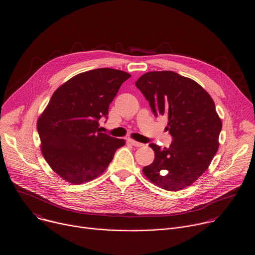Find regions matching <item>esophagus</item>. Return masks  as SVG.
Masks as SVG:
<instances>
[{
    "instance_id": "esophagus-1",
    "label": "esophagus",
    "mask_w": 255,
    "mask_h": 255,
    "mask_svg": "<svg viewBox=\"0 0 255 255\" xmlns=\"http://www.w3.org/2000/svg\"><path fill=\"white\" fill-rule=\"evenodd\" d=\"M128 142H129L130 144L134 145V146H136V147H140V146H143V145H144L143 143L138 142V141H135V140L132 139V138H129V139H128Z\"/></svg>"
}]
</instances>
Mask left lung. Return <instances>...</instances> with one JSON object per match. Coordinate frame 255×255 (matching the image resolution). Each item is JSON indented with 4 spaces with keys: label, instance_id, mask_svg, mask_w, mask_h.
I'll return each instance as SVG.
<instances>
[{
    "label": "left lung",
    "instance_id": "obj_1",
    "mask_svg": "<svg viewBox=\"0 0 255 255\" xmlns=\"http://www.w3.org/2000/svg\"><path fill=\"white\" fill-rule=\"evenodd\" d=\"M153 114L166 116L172 135L168 148L150 143L155 152L142 171L166 191L192 185L209 166L219 148L222 120L209 93L192 79L173 71H151L135 82Z\"/></svg>",
    "mask_w": 255,
    "mask_h": 255
}]
</instances>
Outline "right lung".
<instances>
[{"label": "right lung", "mask_w": 255, "mask_h": 255, "mask_svg": "<svg viewBox=\"0 0 255 255\" xmlns=\"http://www.w3.org/2000/svg\"><path fill=\"white\" fill-rule=\"evenodd\" d=\"M127 72L98 68L74 76L56 90L37 121L46 162L62 179L81 184L96 178L112 162L124 139L101 133L109 106Z\"/></svg>", "instance_id": "obj_1"}]
</instances>
